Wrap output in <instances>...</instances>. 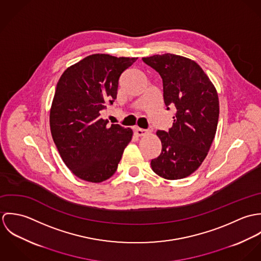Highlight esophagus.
<instances>
[{"mask_svg":"<svg viewBox=\"0 0 261 261\" xmlns=\"http://www.w3.org/2000/svg\"><path fill=\"white\" fill-rule=\"evenodd\" d=\"M135 133L138 137H145L146 135L149 134V132L147 129H143V128H140V127H136Z\"/></svg>","mask_w":261,"mask_h":261,"instance_id":"34e87169","label":"esophagus"}]
</instances>
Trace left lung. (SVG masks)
Here are the masks:
<instances>
[{
	"label": "left lung",
	"instance_id": "left-lung-1",
	"mask_svg": "<svg viewBox=\"0 0 261 261\" xmlns=\"http://www.w3.org/2000/svg\"><path fill=\"white\" fill-rule=\"evenodd\" d=\"M143 61L163 79L167 110H177L169 132L158 130L160 155L150 162L152 171L167 180H179L203 163L215 138L219 118L218 93L203 69L186 57L171 53L144 57Z\"/></svg>",
	"mask_w": 261,
	"mask_h": 261
}]
</instances>
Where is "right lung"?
I'll return each mask as SVG.
<instances>
[{
	"label": "right lung",
	"instance_id": "obj_1",
	"mask_svg": "<svg viewBox=\"0 0 261 261\" xmlns=\"http://www.w3.org/2000/svg\"><path fill=\"white\" fill-rule=\"evenodd\" d=\"M138 58L92 54L61 75L50 109L53 141L67 168L81 180L100 183L115 173L133 130L108 126L100 112L116 98L118 79Z\"/></svg>",
	"mask_w": 261,
	"mask_h": 261
}]
</instances>
